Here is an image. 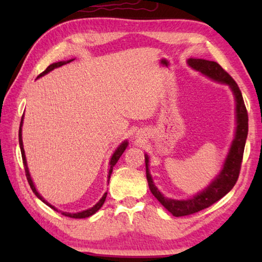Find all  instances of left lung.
Wrapping results in <instances>:
<instances>
[{"instance_id": "8db88e82", "label": "left lung", "mask_w": 262, "mask_h": 262, "mask_svg": "<svg viewBox=\"0 0 262 262\" xmlns=\"http://www.w3.org/2000/svg\"><path fill=\"white\" fill-rule=\"evenodd\" d=\"M188 64L193 69L202 73L206 76L214 79V81L228 84L231 88L234 98H236L237 130L228 157L225 159L223 170L221 171L219 177L203 192L195 195L192 199H188V200H172V199L163 196L152 183L148 167L149 158L145 155V172H147L149 188L154 194V196L162 203L164 208H166L172 215L177 217L192 215L202 209H206V208L210 207L215 202L221 200L225 194H228L232 189L233 186L237 183L239 173H241L244 148H245V142L248 133L247 110L245 104H244L242 92L239 90L236 81L217 62L203 59H189Z\"/></svg>"}]
</instances>
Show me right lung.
<instances>
[{"label":"right lung","mask_w":262,"mask_h":262,"mask_svg":"<svg viewBox=\"0 0 262 262\" xmlns=\"http://www.w3.org/2000/svg\"><path fill=\"white\" fill-rule=\"evenodd\" d=\"M72 61H73V60H69V61H60V62H56V63H53V64H51V66H48V67L46 68L45 72H42L40 75H39L38 77L43 76V75H46L47 73H50L51 70L55 69V68H59V67H61V66H63V64H66V63H69V62H72ZM21 125H23V118H21V120H20V126H19L18 137H19V147H20L21 158H23V164H24V170H25L26 179H28L30 187H31V189L33 190V193H34L35 195H37V196H38L39 199H40V200H41L43 203H46L47 206H50L51 208H53V209H55V208L53 207L52 205H50V203H48L47 201L43 200L42 196H40V194H39V193L37 192V189H35V187H34V185H33V183H32V179H31L30 173H29L28 164H26V158H25L24 148H23V141H21ZM127 144H128V143H127V141H126V142H123V143L120 145V147H119L117 150H115V152L113 154L112 158H111V162H110V165H111V166H110V170H108V179H110L111 174H112V171H113V167H114V165H115V164H117V162L119 161V158H120V156H121V155L123 154V151H125V150H126V148H127ZM106 195H107V193H105V194L103 195V198H101L100 200H99V202L97 203V205H95V206L92 207V208H90V209H86V210L81 211V212H76V214H70V212H61V214H62V215H64V216H67V217H72V219H85V217H89V216L94 215L95 212H97V211H98V210L100 209L101 206H103V205H104V202H105ZM55 210H56V209H55Z\"/></svg>","instance_id":"1"}]
</instances>
